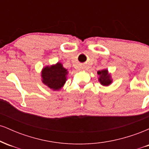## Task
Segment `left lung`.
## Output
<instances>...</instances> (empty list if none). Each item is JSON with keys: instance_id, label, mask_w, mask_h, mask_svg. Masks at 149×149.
I'll use <instances>...</instances> for the list:
<instances>
[{"instance_id": "left-lung-1", "label": "left lung", "mask_w": 149, "mask_h": 149, "mask_svg": "<svg viewBox=\"0 0 149 149\" xmlns=\"http://www.w3.org/2000/svg\"><path fill=\"white\" fill-rule=\"evenodd\" d=\"M98 81L103 86H109L113 83L111 74L109 72L108 69H102L97 71Z\"/></svg>"}]
</instances>
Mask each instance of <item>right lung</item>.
<instances>
[{
  "label": "right lung",
  "instance_id": "right-lung-1",
  "mask_svg": "<svg viewBox=\"0 0 149 149\" xmlns=\"http://www.w3.org/2000/svg\"><path fill=\"white\" fill-rule=\"evenodd\" d=\"M69 71L61 62L46 66L41 71V80L44 85L53 91H59L66 83Z\"/></svg>",
  "mask_w": 149,
  "mask_h": 149
}]
</instances>
